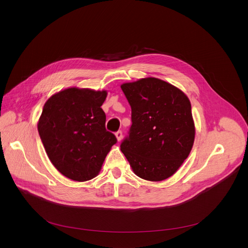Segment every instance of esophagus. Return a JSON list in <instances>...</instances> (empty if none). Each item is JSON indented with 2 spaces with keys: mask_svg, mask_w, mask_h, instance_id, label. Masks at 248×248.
Returning a JSON list of instances; mask_svg holds the SVG:
<instances>
[{
  "mask_svg": "<svg viewBox=\"0 0 248 248\" xmlns=\"http://www.w3.org/2000/svg\"><path fill=\"white\" fill-rule=\"evenodd\" d=\"M116 136H117L118 141H121L122 138H123V131H122V130H118V131L116 132Z\"/></svg>",
  "mask_w": 248,
  "mask_h": 248,
  "instance_id": "34e87169",
  "label": "esophagus"
}]
</instances>
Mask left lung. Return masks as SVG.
I'll use <instances>...</instances> for the list:
<instances>
[{
	"instance_id": "obj_1",
	"label": "left lung",
	"mask_w": 248,
	"mask_h": 248,
	"mask_svg": "<svg viewBox=\"0 0 248 248\" xmlns=\"http://www.w3.org/2000/svg\"><path fill=\"white\" fill-rule=\"evenodd\" d=\"M131 108V126L121 150L139 178L161 182L188 157L195 129L186 95L158 78L121 86Z\"/></svg>"
}]
</instances>
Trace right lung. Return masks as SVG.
Here are the masks:
<instances>
[{
    "instance_id": "add662e5",
    "label": "right lung",
    "mask_w": 248,
    "mask_h": 248,
    "mask_svg": "<svg viewBox=\"0 0 248 248\" xmlns=\"http://www.w3.org/2000/svg\"><path fill=\"white\" fill-rule=\"evenodd\" d=\"M107 92L68 88L44 105L38 132L55 168L66 178L89 181L97 175L111 147L114 133L106 129L101 106Z\"/></svg>"
}]
</instances>
